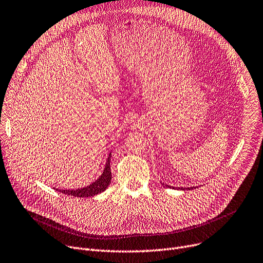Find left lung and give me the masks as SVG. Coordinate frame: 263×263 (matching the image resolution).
I'll use <instances>...</instances> for the list:
<instances>
[{
  "label": "left lung",
  "mask_w": 263,
  "mask_h": 263,
  "mask_svg": "<svg viewBox=\"0 0 263 263\" xmlns=\"http://www.w3.org/2000/svg\"><path fill=\"white\" fill-rule=\"evenodd\" d=\"M163 185H164V184H163ZM166 186H167V185H166ZM173 188H174V187H173ZM177 188H178V187H177ZM178 189H182V190H185V189L188 190V189H189V190H191V189H194V187H188V188H180V187H179Z\"/></svg>",
  "instance_id": "left-lung-1"
}]
</instances>
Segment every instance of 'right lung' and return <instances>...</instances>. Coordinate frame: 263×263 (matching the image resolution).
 <instances>
[{
    "label": "right lung",
    "mask_w": 263,
    "mask_h": 263,
    "mask_svg": "<svg viewBox=\"0 0 263 263\" xmlns=\"http://www.w3.org/2000/svg\"><path fill=\"white\" fill-rule=\"evenodd\" d=\"M111 153L108 156V160L106 163V166H104V169L102 171L101 176L92 184L89 186H85L83 188H78V189H56L62 194H65L67 196H74L77 198H87V197H94L98 194H101L102 191L106 190L108 186L111 183L112 180V174H111V168H110V162H111Z\"/></svg>",
    "instance_id": "1"
}]
</instances>
